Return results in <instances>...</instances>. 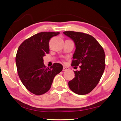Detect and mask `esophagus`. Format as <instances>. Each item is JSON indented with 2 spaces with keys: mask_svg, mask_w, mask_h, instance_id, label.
I'll return each instance as SVG.
<instances>
[{
  "mask_svg": "<svg viewBox=\"0 0 121 121\" xmlns=\"http://www.w3.org/2000/svg\"><path fill=\"white\" fill-rule=\"evenodd\" d=\"M69 70V68H68V67H66L65 66H63V71H66L67 70Z\"/></svg>",
  "mask_w": 121,
  "mask_h": 121,
  "instance_id": "1",
  "label": "esophagus"
}]
</instances>
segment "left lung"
I'll return each instance as SVG.
<instances>
[{
  "instance_id": "8db88e82",
  "label": "left lung",
  "mask_w": 121,
  "mask_h": 121,
  "mask_svg": "<svg viewBox=\"0 0 121 121\" xmlns=\"http://www.w3.org/2000/svg\"><path fill=\"white\" fill-rule=\"evenodd\" d=\"M63 34L75 44L71 66L81 65L80 70L74 71L75 78L68 82L69 87L77 95H86L95 89L103 74L105 68V52L98 41L89 34L71 31Z\"/></svg>"
}]
</instances>
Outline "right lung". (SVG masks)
<instances>
[{
  "instance_id": "1",
  "label": "right lung",
  "mask_w": 121,
  "mask_h": 121,
  "mask_svg": "<svg viewBox=\"0 0 121 121\" xmlns=\"http://www.w3.org/2000/svg\"><path fill=\"white\" fill-rule=\"evenodd\" d=\"M60 32H42L26 39L20 45L15 57L17 73L24 86L36 95H42L50 89L56 75L62 70L60 63L46 68L43 56L48 54L49 41Z\"/></svg>"
}]
</instances>
